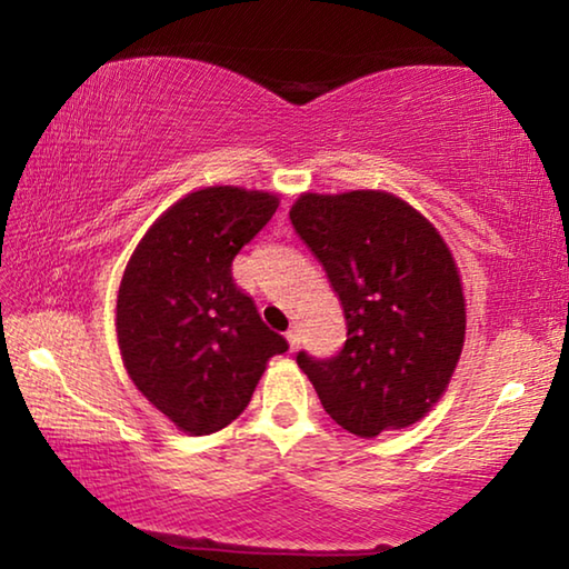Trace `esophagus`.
I'll return each mask as SVG.
<instances>
[{"instance_id": "obj_1", "label": "esophagus", "mask_w": 569, "mask_h": 569, "mask_svg": "<svg viewBox=\"0 0 569 569\" xmlns=\"http://www.w3.org/2000/svg\"><path fill=\"white\" fill-rule=\"evenodd\" d=\"M286 339H288V346H291V351H296L298 343H301V331H298L296 326H291V329L286 331Z\"/></svg>"}]
</instances>
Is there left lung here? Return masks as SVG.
I'll use <instances>...</instances> for the list:
<instances>
[{
	"label": "left lung",
	"mask_w": 569,
	"mask_h": 569,
	"mask_svg": "<svg viewBox=\"0 0 569 569\" xmlns=\"http://www.w3.org/2000/svg\"><path fill=\"white\" fill-rule=\"evenodd\" d=\"M291 223L343 306L331 359L298 351L329 417L356 437L419 421L445 393L465 346L455 258L437 228L391 192H306Z\"/></svg>",
	"instance_id": "1"
}]
</instances>
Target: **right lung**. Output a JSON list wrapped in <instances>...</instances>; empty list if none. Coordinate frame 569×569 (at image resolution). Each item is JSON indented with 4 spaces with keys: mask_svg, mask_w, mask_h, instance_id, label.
I'll list each match as a JSON object with an SVG mask.
<instances>
[{
    "mask_svg": "<svg viewBox=\"0 0 569 569\" xmlns=\"http://www.w3.org/2000/svg\"><path fill=\"white\" fill-rule=\"evenodd\" d=\"M271 192L216 186L166 210L118 293V343L134 387L188 435L228 427L288 341L233 281V258L273 218Z\"/></svg>",
    "mask_w": 569,
    "mask_h": 569,
    "instance_id": "right-lung-1",
    "label": "right lung"
}]
</instances>
